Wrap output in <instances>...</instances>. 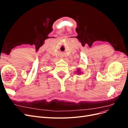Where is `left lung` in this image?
Segmentation results:
<instances>
[{
  "label": "left lung",
  "instance_id": "obj_1",
  "mask_svg": "<svg viewBox=\"0 0 128 128\" xmlns=\"http://www.w3.org/2000/svg\"><path fill=\"white\" fill-rule=\"evenodd\" d=\"M80 72V71H79V70H78V72Z\"/></svg>",
  "mask_w": 128,
  "mask_h": 128
}]
</instances>
